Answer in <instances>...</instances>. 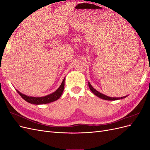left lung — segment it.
I'll use <instances>...</instances> for the list:
<instances>
[{"label": "left lung", "instance_id": "1", "mask_svg": "<svg viewBox=\"0 0 150 150\" xmlns=\"http://www.w3.org/2000/svg\"><path fill=\"white\" fill-rule=\"evenodd\" d=\"M88 84H89V88L90 90L91 91L93 94H94L95 95H96V96H97L99 98H100L103 99H105V100H108V101L117 100V99H121L125 98L127 96H123V97H121V98H111V97H109V96H106V95H104V94H102L101 93L98 92V91H96L94 88H93V86H91V84L89 82H88Z\"/></svg>", "mask_w": 150, "mask_h": 150}]
</instances>
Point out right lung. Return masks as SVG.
I'll return each mask as SVG.
<instances>
[{
    "label": "right lung",
    "instance_id": "right-lung-1",
    "mask_svg": "<svg viewBox=\"0 0 150 150\" xmlns=\"http://www.w3.org/2000/svg\"><path fill=\"white\" fill-rule=\"evenodd\" d=\"M64 81L65 78L63 79L62 82L61 84V86L59 87V88L52 93V94H50L47 96H42V97H33V96H29L20 93L19 91L17 90V92L19 94L20 96L23 98L24 100L27 102H28L30 104H47L52 103L53 101H55L59 98L63 93V91H64Z\"/></svg>",
    "mask_w": 150,
    "mask_h": 150
}]
</instances>
